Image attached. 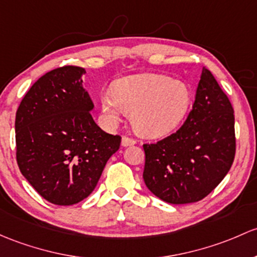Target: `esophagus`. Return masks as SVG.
<instances>
[{
	"label": "esophagus",
	"mask_w": 257,
	"mask_h": 257,
	"mask_svg": "<svg viewBox=\"0 0 257 257\" xmlns=\"http://www.w3.org/2000/svg\"><path fill=\"white\" fill-rule=\"evenodd\" d=\"M136 144V140L132 139V138H128V137H123L121 138V147H131V145H134Z\"/></svg>",
	"instance_id": "34e87169"
}]
</instances>
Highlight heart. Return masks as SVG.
Instances as JSON below:
<instances>
[{"label": "heart", "mask_w": 257, "mask_h": 257, "mask_svg": "<svg viewBox=\"0 0 257 257\" xmlns=\"http://www.w3.org/2000/svg\"><path fill=\"white\" fill-rule=\"evenodd\" d=\"M192 102L187 83L158 74L124 77L114 90L101 94V107L109 123L126 112L139 136L155 139L171 133L183 120Z\"/></svg>", "instance_id": "heart-1"}]
</instances>
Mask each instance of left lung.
<instances>
[{"instance_id": "8db88e82", "label": "left lung", "mask_w": 257, "mask_h": 257, "mask_svg": "<svg viewBox=\"0 0 257 257\" xmlns=\"http://www.w3.org/2000/svg\"><path fill=\"white\" fill-rule=\"evenodd\" d=\"M143 148L145 185L167 203L198 202L219 185L235 156L234 109L209 70H202L192 110L183 125Z\"/></svg>"}]
</instances>
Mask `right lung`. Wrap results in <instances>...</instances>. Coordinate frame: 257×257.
Listing matches in <instances>:
<instances>
[{"mask_svg": "<svg viewBox=\"0 0 257 257\" xmlns=\"http://www.w3.org/2000/svg\"><path fill=\"white\" fill-rule=\"evenodd\" d=\"M85 69L51 70L31 87L16 113L17 163L44 199L71 206L90 196L120 137L94 123L83 88Z\"/></svg>", "mask_w": 257, "mask_h": 257, "instance_id": "add662e5", "label": "right lung"}]
</instances>
